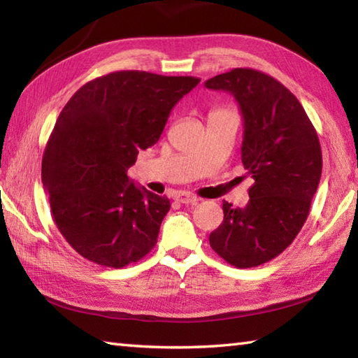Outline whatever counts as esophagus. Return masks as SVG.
<instances>
[{"mask_svg":"<svg viewBox=\"0 0 358 358\" xmlns=\"http://www.w3.org/2000/svg\"><path fill=\"white\" fill-rule=\"evenodd\" d=\"M175 200H177L178 203H183V204H195L199 203L200 199L194 194H189V192H178L175 194Z\"/></svg>","mask_w":358,"mask_h":358,"instance_id":"1","label":"esophagus"}]
</instances>
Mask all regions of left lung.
<instances>
[{
  "label": "left lung",
  "mask_w": 358,
  "mask_h": 358,
  "mask_svg": "<svg viewBox=\"0 0 358 358\" xmlns=\"http://www.w3.org/2000/svg\"><path fill=\"white\" fill-rule=\"evenodd\" d=\"M204 86L238 101L241 162L254 178L246 208L223 201V223L209 243L226 263L255 268L283 252L305 224L322 177L320 141L296 96L271 75L237 67Z\"/></svg>",
  "instance_id": "left-lung-1"
}]
</instances>
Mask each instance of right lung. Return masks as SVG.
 Returning <instances> with one entry per match:
<instances>
[{"mask_svg": "<svg viewBox=\"0 0 358 358\" xmlns=\"http://www.w3.org/2000/svg\"><path fill=\"white\" fill-rule=\"evenodd\" d=\"M199 83L112 72L81 86L63 108L45 144L41 178L58 231L86 260L120 269L157 245L171 201L136 187L127 169L159 140L173 106Z\"/></svg>", "mask_w": 358, "mask_h": 358, "instance_id": "add662e5", "label": "right lung"}]
</instances>
